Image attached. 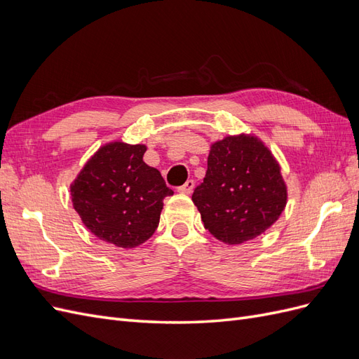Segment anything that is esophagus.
Wrapping results in <instances>:
<instances>
[{"instance_id":"1","label":"esophagus","mask_w":359,"mask_h":359,"mask_svg":"<svg viewBox=\"0 0 359 359\" xmlns=\"http://www.w3.org/2000/svg\"><path fill=\"white\" fill-rule=\"evenodd\" d=\"M193 190H194V181L193 180L186 181V184H184V186H181L178 189V191L182 193V194H190Z\"/></svg>"}]
</instances>
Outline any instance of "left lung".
<instances>
[{
  "mask_svg": "<svg viewBox=\"0 0 359 359\" xmlns=\"http://www.w3.org/2000/svg\"><path fill=\"white\" fill-rule=\"evenodd\" d=\"M205 229L236 245L273 226L287 202L280 165L265 144L252 135L226 136L211 145L203 182L194 189Z\"/></svg>",
  "mask_w": 359,
  "mask_h": 359,
  "instance_id": "left-lung-1",
  "label": "left lung"
}]
</instances>
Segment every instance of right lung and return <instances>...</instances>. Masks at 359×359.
I'll return each instance as SVG.
<instances>
[{
    "label": "right lung",
    "instance_id": "1",
    "mask_svg": "<svg viewBox=\"0 0 359 359\" xmlns=\"http://www.w3.org/2000/svg\"><path fill=\"white\" fill-rule=\"evenodd\" d=\"M147 147L109 142L85 163L70 186L73 208L100 240L133 248L156 232L163 199L173 191L144 161Z\"/></svg>",
    "mask_w": 359,
    "mask_h": 359
}]
</instances>
